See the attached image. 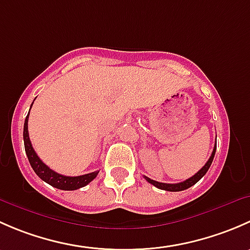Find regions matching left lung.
Listing matches in <instances>:
<instances>
[{
  "label": "left lung",
  "mask_w": 250,
  "mask_h": 250,
  "mask_svg": "<svg viewBox=\"0 0 250 250\" xmlns=\"http://www.w3.org/2000/svg\"><path fill=\"white\" fill-rule=\"evenodd\" d=\"M215 151H216V145L214 146L213 152H211L210 157H209V160L207 161L206 165H204L203 167L201 168V169L198 170V172L195 174V175L191 176V178H188V179H186V180L183 181V183H178V184H166V183H158V181L152 180V179L147 178V176H144V178H145L146 180L148 181V183L152 184L153 186H156V188H161V190L173 191V192H176V191H184V190H186V188H191V186H192V185H195V184L197 183V181H200L201 179H202L203 176L206 175V173L208 172L209 167H210L211 162H213L214 155H215Z\"/></svg>",
  "instance_id": "8db88e82"
}]
</instances>
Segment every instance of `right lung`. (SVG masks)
Segmentation results:
<instances>
[{
    "mask_svg": "<svg viewBox=\"0 0 250 250\" xmlns=\"http://www.w3.org/2000/svg\"><path fill=\"white\" fill-rule=\"evenodd\" d=\"M32 104H34V103H32ZM29 113H27L26 118H25L24 134H22V137H24L25 152H26V156L27 158H29V162L30 165H31L34 172L36 173L42 180L46 181V183L49 184V185H52L53 188H59V190L72 191V190H77V188H83V186H85L87 184H89L93 179L97 178L98 173L99 172H93V173L84 174V175H80V176H66V175H62V174L54 172V170L50 169L48 166L44 165V163L40 160L37 153L35 152L34 147H32L31 145V141H30L29 130H27Z\"/></svg>",
    "mask_w": 250,
    "mask_h": 250,
    "instance_id": "1",
    "label": "right lung"
}]
</instances>
